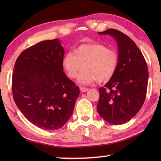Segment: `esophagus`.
I'll use <instances>...</instances> for the list:
<instances>
[{"label":"esophagus","instance_id":"obj_1","mask_svg":"<svg viewBox=\"0 0 161 161\" xmlns=\"http://www.w3.org/2000/svg\"><path fill=\"white\" fill-rule=\"evenodd\" d=\"M80 91H81V92H86L89 91V89L86 88V87H81Z\"/></svg>","mask_w":161,"mask_h":161}]
</instances>
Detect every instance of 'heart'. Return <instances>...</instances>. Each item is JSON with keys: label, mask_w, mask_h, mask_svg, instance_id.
I'll list each match as a JSON object with an SVG mask.
<instances>
[{"label": "heart", "mask_w": 161, "mask_h": 161, "mask_svg": "<svg viewBox=\"0 0 161 161\" xmlns=\"http://www.w3.org/2000/svg\"><path fill=\"white\" fill-rule=\"evenodd\" d=\"M119 64L116 51L100 43L81 45L75 51L68 53L63 59V66L68 76L75 79L80 71L78 82L87 85L97 80L105 81L113 77Z\"/></svg>", "instance_id": "b5f03b06"}]
</instances>
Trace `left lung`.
<instances>
[{
    "label": "left lung",
    "instance_id": "left-lung-1",
    "mask_svg": "<svg viewBox=\"0 0 161 161\" xmlns=\"http://www.w3.org/2000/svg\"><path fill=\"white\" fill-rule=\"evenodd\" d=\"M109 35L118 46L119 64L115 74L100 87L97 111L108 123L120 125L136 115L146 99L148 81L146 62L135 42L115 29L98 32Z\"/></svg>",
    "mask_w": 161,
    "mask_h": 161
}]
</instances>
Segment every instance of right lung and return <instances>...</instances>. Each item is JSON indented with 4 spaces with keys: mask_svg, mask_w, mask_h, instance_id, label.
<instances>
[{
    "mask_svg": "<svg viewBox=\"0 0 161 161\" xmlns=\"http://www.w3.org/2000/svg\"><path fill=\"white\" fill-rule=\"evenodd\" d=\"M60 40H44L22 53L15 63L12 91L19 110L44 130H57L72 116L80 89L63 71Z\"/></svg>",
    "mask_w": 161,
    "mask_h": 161,
    "instance_id": "1",
    "label": "right lung"
}]
</instances>
